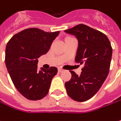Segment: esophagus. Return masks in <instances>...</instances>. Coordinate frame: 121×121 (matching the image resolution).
I'll list each match as a JSON object with an SVG mask.
<instances>
[{"instance_id": "esophagus-1", "label": "esophagus", "mask_w": 121, "mask_h": 121, "mask_svg": "<svg viewBox=\"0 0 121 121\" xmlns=\"http://www.w3.org/2000/svg\"><path fill=\"white\" fill-rule=\"evenodd\" d=\"M58 72H63V69H62V68H59V69H58Z\"/></svg>"}]
</instances>
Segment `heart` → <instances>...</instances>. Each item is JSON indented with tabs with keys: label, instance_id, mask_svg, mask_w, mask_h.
<instances>
[{
	"label": "heart",
	"instance_id": "1",
	"mask_svg": "<svg viewBox=\"0 0 121 121\" xmlns=\"http://www.w3.org/2000/svg\"><path fill=\"white\" fill-rule=\"evenodd\" d=\"M68 38H71V37H67V39H68Z\"/></svg>",
	"mask_w": 121,
	"mask_h": 121
}]
</instances>
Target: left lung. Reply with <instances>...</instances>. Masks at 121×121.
Returning a JSON list of instances; mask_svg holds the SVG:
<instances>
[{
	"mask_svg": "<svg viewBox=\"0 0 121 121\" xmlns=\"http://www.w3.org/2000/svg\"><path fill=\"white\" fill-rule=\"evenodd\" d=\"M65 31L74 35L78 40L75 61L84 65L80 75L70 71L72 77L65 85L67 92L74 100L86 101L97 93L107 78L112 47L105 34L85 24Z\"/></svg>",
	"mask_w": 121,
	"mask_h": 121,
	"instance_id": "obj_1",
	"label": "left lung"
}]
</instances>
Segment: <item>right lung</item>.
<instances>
[{
	"mask_svg": "<svg viewBox=\"0 0 121 121\" xmlns=\"http://www.w3.org/2000/svg\"><path fill=\"white\" fill-rule=\"evenodd\" d=\"M59 31L46 32L30 28L15 34L8 42L5 62L11 80L18 91L31 100L44 98L57 68H37L38 58L49 50Z\"/></svg>",
	"mask_w": 121,
	"mask_h": 121,
	"instance_id": "right-lung-1",
	"label": "right lung"
}]
</instances>
